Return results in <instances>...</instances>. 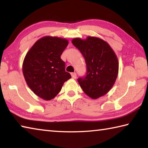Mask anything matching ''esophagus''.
I'll list each match as a JSON object with an SVG mask.
<instances>
[{"label":"esophagus","mask_w":148,"mask_h":148,"mask_svg":"<svg viewBox=\"0 0 148 148\" xmlns=\"http://www.w3.org/2000/svg\"><path fill=\"white\" fill-rule=\"evenodd\" d=\"M71 76H72V78L76 79V78L77 75H76V72H72V73H71Z\"/></svg>","instance_id":"esophagus-1"}]
</instances>
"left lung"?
Returning <instances> with one entry per match:
<instances>
[{
  "label": "left lung",
  "instance_id": "8db88e82",
  "mask_svg": "<svg viewBox=\"0 0 148 148\" xmlns=\"http://www.w3.org/2000/svg\"><path fill=\"white\" fill-rule=\"evenodd\" d=\"M86 60V76L77 82L87 96L97 99L108 92L116 82L119 71L118 60L114 50L106 41L97 37L72 39Z\"/></svg>",
  "mask_w": 148,
  "mask_h": 148
}]
</instances>
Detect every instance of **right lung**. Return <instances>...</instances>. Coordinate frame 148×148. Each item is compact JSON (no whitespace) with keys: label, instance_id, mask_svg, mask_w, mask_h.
Returning <instances> with one entry per match:
<instances>
[{"label":"right lung","instance_id":"add662e5","mask_svg":"<svg viewBox=\"0 0 148 148\" xmlns=\"http://www.w3.org/2000/svg\"><path fill=\"white\" fill-rule=\"evenodd\" d=\"M69 44L65 38L42 37L34 44L25 57L23 74L27 84L35 95L46 101L53 99L64 83L71 77L65 71L61 59Z\"/></svg>","mask_w":148,"mask_h":148}]
</instances>
